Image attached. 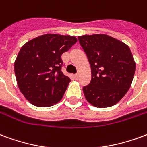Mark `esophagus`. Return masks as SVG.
I'll return each mask as SVG.
<instances>
[{"mask_svg":"<svg viewBox=\"0 0 147 147\" xmlns=\"http://www.w3.org/2000/svg\"><path fill=\"white\" fill-rule=\"evenodd\" d=\"M73 77L75 80H78V78H79V75H78V74H76V75H74Z\"/></svg>","mask_w":147,"mask_h":147,"instance_id":"1","label":"esophagus"}]
</instances>
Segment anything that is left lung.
Segmentation results:
<instances>
[{
	"label": "left lung",
	"instance_id": "1",
	"mask_svg": "<svg viewBox=\"0 0 147 147\" xmlns=\"http://www.w3.org/2000/svg\"><path fill=\"white\" fill-rule=\"evenodd\" d=\"M78 38L91 68V81L83 89L85 98L97 108L116 105L128 91L136 71L128 45L102 34Z\"/></svg>",
	"mask_w": 147,
	"mask_h": 147
}]
</instances>
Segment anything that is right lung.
I'll return each mask as SVG.
<instances>
[{
  "label": "right lung",
  "instance_id": "1",
  "mask_svg": "<svg viewBox=\"0 0 147 147\" xmlns=\"http://www.w3.org/2000/svg\"><path fill=\"white\" fill-rule=\"evenodd\" d=\"M77 42L75 36L46 34L28 41L14 63L16 78L25 98L38 107L61 101L70 78L61 71V55Z\"/></svg>",
  "mask_w": 147,
  "mask_h": 147
}]
</instances>
